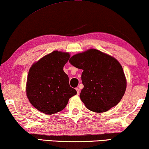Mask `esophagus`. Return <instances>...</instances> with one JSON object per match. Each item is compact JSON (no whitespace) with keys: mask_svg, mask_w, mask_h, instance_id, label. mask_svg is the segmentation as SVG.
<instances>
[{"mask_svg":"<svg viewBox=\"0 0 149 149\" xmlns=\"http://www.w3.org/2000/svg\"><path fill=\"white\" fill-rule=\"evenodd\" d=\"M75 90H76V91H77V94L79 95V93H80V90H79V89L77 88L75 89Z\"/></svg>","mask_w":149,"mask_h":149,"instance_id":"1","label":"esophagus"}]
</instances>
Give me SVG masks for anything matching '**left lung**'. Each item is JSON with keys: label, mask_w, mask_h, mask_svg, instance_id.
Segmentation results:
<instances>
[{"label": "left lung", "mask_w": 149, "mask_h": 149, "mask_svg": "<svg viewBox=\"0 0 149 149\" xmlns=\"http://www.w3.org/2000/svg\"><path fill=\"white\" fill-rule=\"evenodd\" d=\"M69 62L83 70L84 85L79 95L86 108L95 112H104L116 106L126 88V79L118 61L96 49L77 53Z\"/></svg>", "instance_id": "obj_1"}]
</instances>
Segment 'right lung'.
<instances>
[{
  "instance_id": "obj_1",
  "label": "right lung",
  "mask_w": 149,
  "mask_h": 149,
  "mask_svg": "<svg viewBox=\"0 0 149 149\" xmlns=\"http://www.w3.org/2000/svg\"><path fill=\"white\" fill-rule=\"evenodd\" d=\"M70 57L68 52L54 51L31 67L26 94L30 103L39 111L53 114L65 108L69 99L77 94L70 87L63 67Z\"/></svg>"
}]
</instances>
